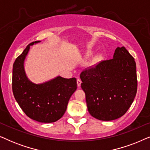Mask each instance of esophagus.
Instances as JSON below:
<instances>
[{
  "label": "esophagus",
  "mask_w": 150,
  "mask_h": 150,
  "mask_svg": "<svg viewBox=\"0 0 150 150\" xmlns=\"http://www.w3.org/2000/svg\"><path fill=\"white\" fill-rule=\"evenodd\" d=\"M81 79H77V85L78 87H81Z\"/></svg>",
  "instance_id": "1"
}]
</instances>
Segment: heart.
<instances>
[{
  "label": "heart",
  "instance_id": "heart-1",
  "mask_svg": "<svg viewBox=\"0 0 150 150\" xmlns=\"http://www.w3.org/2000/svg\"><path fill=\"white\" fill-rule=\"evenodd\" d=\"M92 53H93V52H92L91 50H88L87 53H86V54H87V56H90V55L92 54ZM100 59H101V56H100V55H97V56H96L93 59V60L91 61V65H95L96 64H97V63L100 61Z\"/></svg>",
  "mask_w": 150,
  "mask_h": 150
}]
</instances>
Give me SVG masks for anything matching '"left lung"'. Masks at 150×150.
Returning <instances> with one entry per match:
<instances>
[{
  "mask_svg": "<svg viewBox=\"0 0 150 150\" xmlns=\"http://www.w3.org/2000/svg\"><path fill=\"white\" fill-rule=\"evenodd\" d=\"M80 77L89 112L99 120L121 117L136 96V63L124 46L115 49L113 59L82 71Z\"/></svg>",
  "mask_w": 150,
  "mask_h": 150,
  "instance_id": "8db88e82",
  "label": "left lung"
}]
</instances>
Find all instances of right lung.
Segmentation results:
<instances>
[{
  "label": "right lung",
  "mask_w": 150,
  "mask_h": 150,
  "mask_svg": "<svg viewBox=\"0 0 150 150\" xmlns=\"http://www.w3.org/2000/svg\"><path fill=\"white\" fill-rule=\"evenodd\" d=\"M28 44L17 57L13 65L12 90L14 98L26 115L42 123H52L62 117L71 95L77 89L76 78L65 79L58 76L40 84L33 83L24 70V60L30 46Z\"/></svg>",
  "instance_id": "right-lung-1"
}]
</instances>
